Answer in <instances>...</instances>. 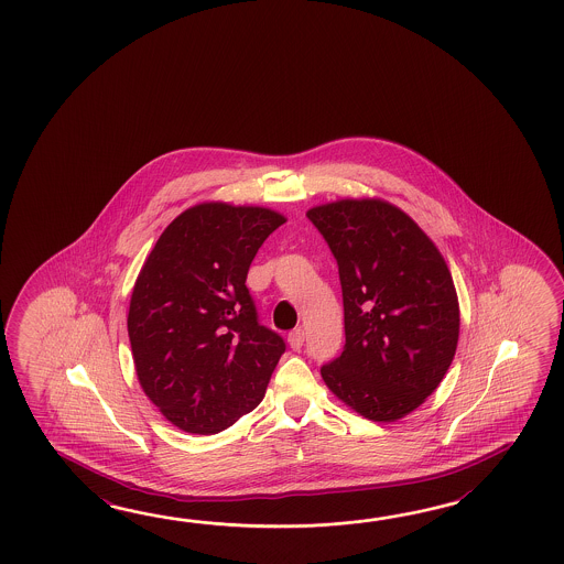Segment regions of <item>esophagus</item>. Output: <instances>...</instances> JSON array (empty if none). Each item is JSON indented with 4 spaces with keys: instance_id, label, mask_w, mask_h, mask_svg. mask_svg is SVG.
I'll return each instance as SVG.
<instances>
[{
    "instance_id": "esophagus-1",
    "label": "esophagus",
    "mask_w": 564,
    "mask_h": 564,
    "mask_svg": "<svg viewBox=\"0 0 564 564\" xmlns=\"http://www.w3.org/2000/svg\"><path fill=\"white\" fill-rule=\"evenodd\" d=\"M288 345H290V348H294V350H300V347L304 345V330H302V328L292 330V333L288 335Z\"/></svg>"
}]
</instances>
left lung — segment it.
I'll list each match as a JSON object with an SVG mask.
<instances>
[{
  "mask_svg": "<svg viewBox=\"0 0 564 564\" xmlns=\"http://www.w3.org/2000/svg\"><path fill=\"white\" fill-rule=\"evenodd\" d=\"M306 216L328 241L345 304V350L321 369L347 408L401 420L440 387L456 355L459 302L432 238L379 197L314 205Z\"/></svg>",
  "mask_w": 564,
  "mask_h": 564,
  "instance_id": "1",
  "label": "left lung"
}]
</instances>
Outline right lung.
I'll return each mask as SVG.
<instances>
[{"label": "right lung", "mask_w": 564, "mask_h": 564, "mask_svg": "<svg viewBox=\"0 0 564 564\" xmlns=\"http://www.w3.org/2000/svg\"><path fill=\"white\" fill-rule=\"evenodd\" d=\"M286 217L204 202L159 236L132 286L127 328L137 379L183 432H221L262 399L284 340L258 324L246 276Z\"/></svg>", "instance_id": "add662e5"}]
</instances>
